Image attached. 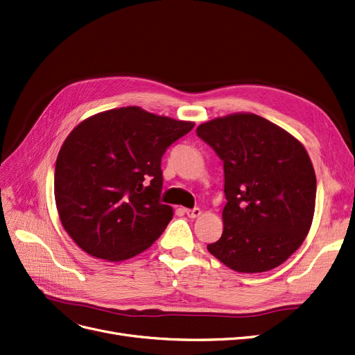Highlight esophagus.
<instances>
[{"mask_svg":"<svg viewBox=\"0 0 355 355\" xmlns=\"http://www.w3.org/2000/svg\"><path fill=\"white\" fill-rule=\"evenodd\" d=\"M184 213H186L189 218H191V219H194V218H198L200 214H202V209H198V207H194V209H184Z\"/></svg>","mask_w":355,"mask_h":355,"instance_id":"obj_1","label":"esophagus"}]
</instances>
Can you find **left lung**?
I'll return each mask as SVG.
<instances>
[{
  "mask_svg": "<svg viewBox=\"0 0 355 355\" xmlns=\"http://www.w3.org/2000/svg\"><path fill=\"white\" fill-rule=\"evenodd\" d=\"M223 161V234L209 252L238 272L283 264L309 232L315 169L303 145L264 117L238 113L196 130Z\"/></svg>",
  "mask_w": 355,
  "mask_h": 355,
  "instance_id": "obj_1",
  "label": "left lung"
}]
</instances>
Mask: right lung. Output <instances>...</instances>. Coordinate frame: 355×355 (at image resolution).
Wrapping results in <instances>:
<instances>
[{"label":"right lung","instance_id":"right-lung-1","mask_svg":"<svg viewBox=\"0 0 355 355\" xmlns=\"http://www.w3.org/2000/svg\"><path fill=\"white\" fill-rule=\"evenodd\" d=\"M191 121L121 107L76 126L59 150L55 202L62 226L87 254L123 261L144 252L173 219L161 203L165 150Z\"/></svg>","mask_w":355,"mask_h":355}]
</instances>
